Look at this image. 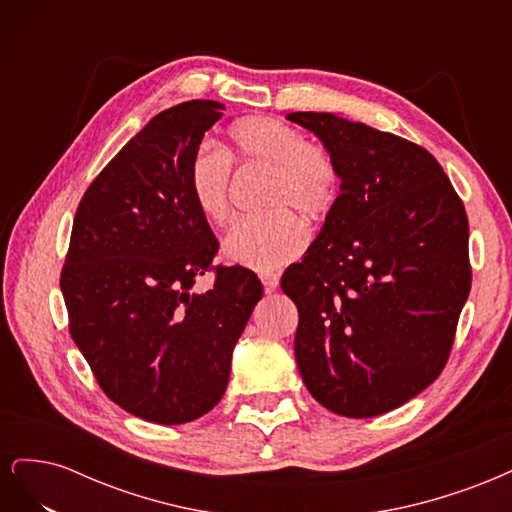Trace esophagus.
<instances>
[{
	"label": "esophagus",
	"mask_w": 512,
	"mask_h": 512,
	"mask_svg": "<svg viewBox=\"0 0 512 512\" xmlns=\"http://www.w3.org/2000/svg\"><path fill=\"white\" fill-rule=\"evenodd\" d=\"M260 282L265 286L267 292H273L277 286H280V275L277 273H260Z\"/></svg>",
	"instance_id": "esophagus-1"
}]
</instances>
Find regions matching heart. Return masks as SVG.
I'll return each mask as SVG.
<instances>
[{
    "instance_id": "heart-1",
    "label": "heart",
    "mask_w": 512,
    "mask_h": 512,
    "mask_svg": "<svg viewBox=\"0 0 512 512\" xmlns=\"http://www.w3.org/2000/svg\"><path fill=\"white\" fill-rule=\"evenodd\" d=\"M267 168L260 205L269 209L247 215L228 230L224 252L239 265L271 271L297 258L305 247L303 218L327 220L342 190L335 153L309 141L292 123L271 115H250L228 130L226 151L198 145L188 164V190L196 211L215 226L230 218L232 162Z\"/></svg>"
}]
</instances>
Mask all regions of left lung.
I'll list each match as a JSON object with an SVG mask.
<instances>
[{
	"mask_svg": "<svg viewBox=\"0 0 512 512\" xmlns=\"http://www.w3.org/2000/svg\"><path fill=\"white\" fill-rule=\"evenodd\" d=\"M337 158L342 194L282 275L294 359L327 410L367 418L440 376L472 286L468 215L431 153L333 113H288Z\"/></svg>",
	"mask_w": 512,
	"mask_h": 512,
	"instance_id": "8db88e82",
	"label": "left lung"
}]
</instances>
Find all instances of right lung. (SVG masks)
Returning <instances> with one entry per match:
<instances>
[{"mask_svg": "<svg viewBox=\"0 0 512 512\" xmlns=\"http://www.w3.org/2000/svg\"><path fill=\"white\" fill-rule=\"evenodd\" d=\"M220 108H166L100 170L59 277L70 335L104 395L158 425L190 423L218 404L262 297L254 271L213 267L220 243L188 190L190 158ZM207 270L214 288L190 293Z\"/></svg>", "mask_w": 512, "mask_h": 512, "instance_id": "add662e5", "label": "right lung"}]
</instances>
